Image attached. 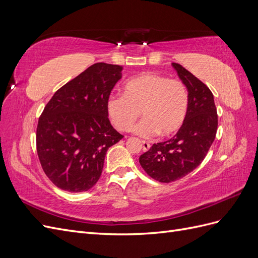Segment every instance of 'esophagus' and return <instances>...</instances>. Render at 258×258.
Returning a JSON list of instances; mask_svg holds the SVG:
<instances>
[{"instance_id": "obj_1", "label": "esophagus", "mask_w": 258, "mask_h": 258, "mask_svg": "<svg viewBox=\"0 0 258 258\" xmlns=\"http://www.w3.org/2000/svg\"><path fill=\"white\" fill-rule=\"evenodd\" d=\"M142 145H143V150H144V151H148V150H150L151 144L148 143L147 141H142Z\"/></svg>"}]
</instances>
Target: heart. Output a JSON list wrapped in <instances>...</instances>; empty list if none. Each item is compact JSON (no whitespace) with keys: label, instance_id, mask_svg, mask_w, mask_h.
Segmentation results:
<instances>
[{"label":"heart","instance_id":"obj_1","mask_svg":"<svg viewBox=\"0 0 258 258\" xmlns=\"http://www.w3.org/2000/svg\"><path fill=\"white\" fill-rule=\"evenodd\" d=\"M188 110L186 86L181 81L154 72L131 77L122 86V96H111L107 100L108 117L123 132L134 128L142 111L145 118L135 131L144 138L176 134L183 127Z\"/></svg>","mask_w":258,"mask_h":258}]
</instances>
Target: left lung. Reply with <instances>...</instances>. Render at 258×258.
<instances>
[{"mask_svg": "<svg viewBox=\"0 0 258 258\" xmlns=\"http://www.w3.org/2000/svg\"><path fill=\"white\" fill-rule=\"evenodd\" d=\"M189 95V110L183 127L168 141L155 143L140 156V165L152 178L171 183L196 169L207 156L217 130L213 93L181 64L172 63Z\"/></svg>", "mask_w": 258, "mask_h": 258, "instance_id": "left-lung-1", "label": "left lung"}]
</instances>
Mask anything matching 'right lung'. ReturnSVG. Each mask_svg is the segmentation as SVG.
Masks as SVG:
<instances>
[{
    "label": "right lung",
    "mask_w": 258,
    "mask_h": 258,
    "mask_svg": "<svg viewBox=\"0 0 258 258\" xmlns=\"http://www.w3.org/2000/svg\"><path fill=\"white\" fill-rule=\"evenodd\" d=\"M122 68L99 62L59 88L36 128V151L58 188L87 191L102 173L108 148L123 138L108 120L107 100Z\"/></svg>",
    "instance_id": "add662e5"
}]
</instances>
